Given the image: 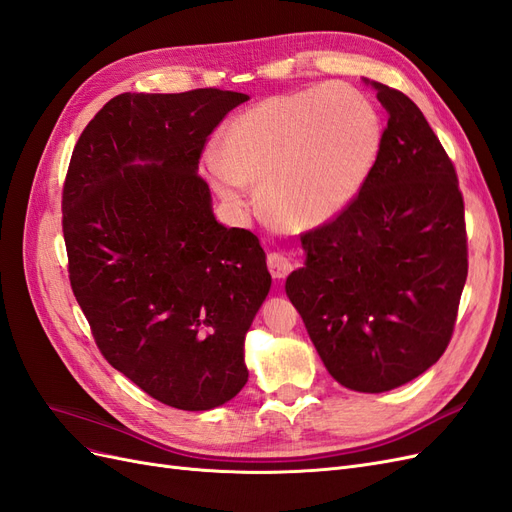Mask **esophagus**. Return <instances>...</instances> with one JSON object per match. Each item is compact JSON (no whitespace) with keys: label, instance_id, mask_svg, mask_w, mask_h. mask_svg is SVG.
<instances>
[{"label":"esophagus","instance_id":"obj_1","mask_svg":"<svg viewBox=\"0 0 512 512\" xmlns=\"http://www.w3.org/2000/svg\"><path fill=\"white\" fill-rule=\"evenodd\" d=\"M267 267L275 280H284V277L294 269V260L284 252H271L267 256Z\"/></svg>","mask_w":512,"mask_h":512}]
</instances>
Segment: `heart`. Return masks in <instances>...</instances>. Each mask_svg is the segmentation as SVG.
<instances>
[{
	"label": "heart",
	"mask_w": 512,
	"mask_h": 512,
	"mask_svg": "<svg viewBox=\"0 0 512 512\" xmlns=\"http://www.w3.org/2000/svg\"><path fill=\"white\" fill-rule=\"evenodd\" d=\"M382 143L378 111L346 85L271 96L220 132L205 164L211 188L239 205L243 185L260 188V209L286 230H309L342 213L374 166Z\"/></svg>",
	"instance_id": "b5f03b06"
}]
</instances>
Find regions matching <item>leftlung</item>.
Instances as JSON below:
<instances>
[{"instance_id":"left-lung-1","label":"left lung","mask_w":512,"mask_h":512,"mask_svg":"<svg viewBox=\"0 0 512 512\" xmlns=\"http://www.w3.org/2000/svg\"><path fill=\"white\" fill-rule=\"evenodd\" d=\"M389 113L352 203L301 235L286 294L329 374L384 393L414 380L453 337L468 277L463 196L451 158L406 94L371 83Z\"/></svg>"}]
</instances>
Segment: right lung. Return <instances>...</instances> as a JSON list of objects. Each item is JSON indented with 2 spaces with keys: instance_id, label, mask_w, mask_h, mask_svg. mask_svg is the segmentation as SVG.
Listing matches in <instances>:
<instances>
[{
  "instance_id": "right-lung-1",
  "label": "right lung",
  "mask_w": 512,
  "mask_h": 512,
  "mask_svg": "<svg viewBox=\"0 0 512 512\" xmlns=\"http://www.w3.org/2000/svg\"><path fill=\"white\" fill-rule=\"evenodd\" d=\"M245 100L215 87L119 94L87 123L64 181L70 286L96 346L170 408L211 410L243 389L245 333L271 288L258 237L215 220L198 175L209 134Z\"/></svg>"
}]
</instances>
